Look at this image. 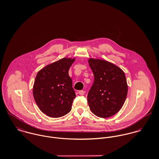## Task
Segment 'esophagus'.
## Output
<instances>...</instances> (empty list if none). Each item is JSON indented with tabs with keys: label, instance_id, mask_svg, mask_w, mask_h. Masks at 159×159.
<instances>
[{
	"label": "esophagus",
	"instance_id": "esophagus-1",
	"mask_svg": "<svg viewBox=\"0 0 159 159\" xmlns=\"http://www.w3.org/2000/svg\"><path fill=\"white\" fill-rule=\"evenodd\" d=\"M84 93H85V91H83V90L79 91V94L80 95H83Z\"/></svg>",
	"mask_w": 159,
	"mask_h": 159
}]
</instances>
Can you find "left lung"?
<instances>
[{
	"label": "left lung",
	"mask_w": 159,
	"mask_h": 159,
	"mask_svg": "<svg viewBox=\"0 0 159 159\" xmlns=\"http://www.w3.org/2000/svg\"><path fill=\"white\" fill-rule=\"evenodd\" d=\"M94 81L88 95V102L92 113L107 118L122 107L128 92L124 72L113 64L101 59L88 60Z\"/></svg>",
	"instance_id": "1"
}]
</instances>
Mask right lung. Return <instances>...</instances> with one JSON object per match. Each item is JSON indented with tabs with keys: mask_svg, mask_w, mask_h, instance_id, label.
<instances>
[{
	"mask_svg": "<svg viewBox=\"0 0 159 159\" xmlns=\"http://www.w3.org/2000/svg\"><path fill=\"white\" fill-rule=\"evenodd\" d=\"M75 58L65 57L46 66L37 74L33 95L39 109L51 117H60L71 110L76 97L69 68Z\"/></svg>",
	"mask_w": 159,
	"mask_h": 159,
	"instance_id": "right-lung-1",
	"label": "right lung"
}]
</instances>
